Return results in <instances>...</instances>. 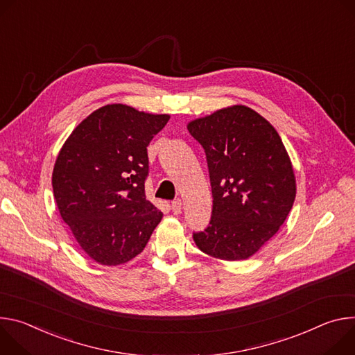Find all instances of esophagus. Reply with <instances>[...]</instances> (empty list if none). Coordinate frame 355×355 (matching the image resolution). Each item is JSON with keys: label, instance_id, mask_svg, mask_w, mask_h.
Listing matches in <instances>:
<instances>
[{"label": "esophagus", "instance_id": "obj_1", "mask_svg": "<svg viewBox=\"0 0 355 355\" xmlns=\"http://www.w3.org/2000/svg\"><path fill=\"white\" fill-rule=\"evenodd\" d=\"M171 207H172L173 214H180V213H182V200H180V199L173 200L172 205H171Z\"/></svg>", "mask_w": 355, "mask_h": 355}]
</instances>
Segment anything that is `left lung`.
Instances as JSON below:
<instances>
[{
    "instance_id": "obj_1",
    "label": "left lung",
    "mask_w": 355,
    "mask_h": 355,
    "mask_svg": "<svg viewBox=\"0 0 355 355\" xmlns=\"http://www.w3.org/2000/svg\"><path fill=\"white\" fill-rule=\"evenodd\" d=\"M205 152L211 218L193 240L205 254L240 261L254 255L285 223L296 180L285 145L262 115L232 105L187 124Z\"/></svg>"
}]
</instances>
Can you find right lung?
<instances>
[{
  "instance_id": "1",
  "label": "right lung",
  "mask_w": 355,
  "mask_h": 355,
  "mask_svg": "<svg viewBox=\"0 0 355 355\" xmlns=\"http://www.w3.org/2000/svg\"><path fill=\"white\" fill-rule=\"evenodd\" d=\"M169 118L108 104L85 118L58 155L52 186L59 213L78 245L101 265L135 258L162 220L145 196L146 146Z\"/></svg>"
}]
</instances>
